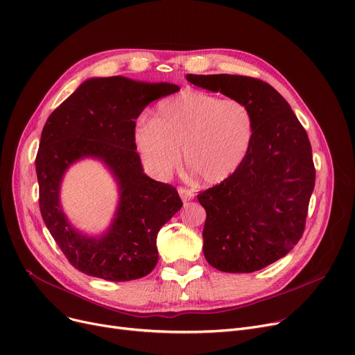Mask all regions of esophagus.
Returning a JSON list of instances; mask_svg holds the SVG:
<instances>
[{
	"instance_id": "1",
	"label": "esophagus",
	"mask_w": 355,
	"mask_h": 355,
	"mask_svg": "<svg viewBox=\"0 0 355 355\" xmlns=\"http://www.w3.org/2000/svg\"><path fill=\"white\" fill-rule=\"evenodd\" d=\"M178 194L181 196V198L184 200V202H189V200H193L194 198V191L193 190H189L186 187H180L178 189Z\"/></svg>"
}]
</instances>
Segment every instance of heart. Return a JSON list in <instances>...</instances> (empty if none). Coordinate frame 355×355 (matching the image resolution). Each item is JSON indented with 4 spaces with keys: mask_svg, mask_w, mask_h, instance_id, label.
Here are the masks:
<instances>
[{
    "mask_svg": "<svg viewBox=\"0 0 355 355\" xmlns=\"http://www.w3.org/2000/svg\"><path fill=\"white\" fill-rule=\"evenodd\" d=\"M254 119L242 101L220 100L198 89H184L161 100L149 121L133 132V142L148 171L158 178L182 162L205 184L232 175L250 150Z\"/></svg>",
    "mask_w": 355,
    "mask_h": 355,
    "instance_id": "1",
    "label": "heart"
}]
</instances>
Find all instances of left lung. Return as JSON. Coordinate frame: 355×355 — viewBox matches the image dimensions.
<instances>
[{
	"label": "left lung",
	"mask_w": 355,
	"mask_h": 355,
	"mask_svg": "<svg viewBox=\"0 0 355 355\" xmlns=\"http://www.w3.org/2000/svg\"><path fill=\"white\" fill-rule=\"evenodd\" d=\"M187 81L242 101L254 119L236 171L197 196L206 210L203 252L223 272H254L287 255L303 235L315 187L312 146L290 104L251 76L193 75Z\"/></svg>",
	"instance_id": "1"
}]
</instances>
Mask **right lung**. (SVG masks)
Returning a JSON list of instances; mask_svg holds the SVG:
<instances>
[{"label": "right lung", "instance_id": "right-lung-1", "mask_svg": "<svg viewBox=\"0 0 355 355\" xmlns=\"http://www.w3.org/2000/svg\"><path fill=\"white\" fill-rule=\"evenodd\" d=\"M178 89L175 84L133 81L120 75L89 78L46 121L36 157L40 213L60 251L78 271L109 282H129L155 268L159 229L182 202L173 186L144 173L133 142L135 120L149 103ZM84 157L101 160L119 186L114 222L100 237L76 231L58 200L66 169Z\"/></svg>", "mask_w": 355, "mask_h": 355}]
</instances>
